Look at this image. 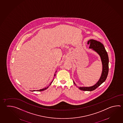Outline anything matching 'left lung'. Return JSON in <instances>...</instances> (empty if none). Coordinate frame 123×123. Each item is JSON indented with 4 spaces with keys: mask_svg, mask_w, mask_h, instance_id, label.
<instances>
[{
    "mask_svg": "<svg viewBox=\"0 0 123 123\" xmlns=\"http://www.w3.org/2000/svg\"><path fill=\"white\" fill-rule=\"evenodd\" d=\"M87 43L90 44L89 48L90 49H93L100 55L103 65L101 76L97 84L90 87H78L79 89L82 91H94L97 88L107 79L109 71V58L103 44L100 42L94 39H90L88 41ZM74 84L76 85L74 81Z\"/></svg>",
    "mask_w": 123,
    "mask_h": 123,
    "instance_id": "1",
    "label": "left lung"
}]
</instances>
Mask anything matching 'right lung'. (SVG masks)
I'll return each mask as SVG.
<instances>
[{
	"label": "right lung",
	"instance_id": "obj_1",
	"mask_svg": "<svg viewBox=\"0 0 123 123\" xmlns=\"http://www.w3.org/2000/svg\"><path fill=\"white\" fill-rule=\"evenodd\" d=\"M55 75H56V74H54V76H55ZM53 81H52V82H53ZM52 82H51V84H50H50H51V83H52ZM48 87H49V86H48V87H46V88H43V89H40V90H37V91H44V90H46V89H47V88H48ZM35 91V90H34V91Z\"/></svg>",
	"mask_w": 123,
	"mask_h": 123
}]
</instances>
